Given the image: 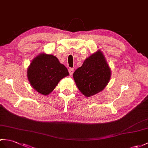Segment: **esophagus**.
<instances>
[{"instance_id": "1", "label": "esophagus", "mask_w": 148, "mask_h": 148, "mask_svg": "<svg viewBox=\"0 0 148 148\" xmlns=\"http://www.w3.org/2000/svg\"><path fill=\"white\" fill-rule=\"evenodd\" d=\"M74 69H73V68L69 69V74H70L71 75H73V73H74Z\"/></svg>"}]
</instances>
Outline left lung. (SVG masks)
Instances as JSON below:
<instances>
[{"label": "left lung", "mask_w": 148, "mask_h": 148, "mask_svg": "<svg viewBox=\"0 0 148 148\" xmlns=\"http://www.w3.org/2000/svg\"><path fill=\"white\" fill-rule=\"evenodd\" d=\"M111 77V69L103 53L97 50L85 59L73 74V78L82 94L90 97L103 90Z\"/></svg>", "instance_id": "left-lung-1"}]
</instances>
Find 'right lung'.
Instances as JSON below:
<instances>
[{
	"label": "right lung",
	"mask_w": 148,
	"mask_h": 148,
	"mask_svg": "<svg viewBox=\"0 0 148 148\" xmlns=\"http://www.w3.org/2000/svg\"><path fill=\"white\" fill-rule=\"evenodd\" d=\"M69 75L66 67L56 56L45 53L34 58L27 71L31 86L45 96L51 93L62 79Z\"/></svg>",
	"instance_id": "1"
}]
</instances>
